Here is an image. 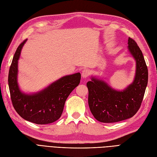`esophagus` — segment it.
Masks as SVG:
<instances>
[{"label":"esophagus","mask_w":157,"mask_h":157,"mask_svg":"<svg viewBox=\"0 0 157 157\" xmlns=\"http://www.w3.org/2000/svg\"><path fill=\"white\" fill-rule=\"evenodd\" d=\"M90 75V71L88 69H84L82 72V77L84 78H87Z\"/></svg>","instance_id":"34e87169"}]
</instances>
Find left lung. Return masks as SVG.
<instances>
[{
	"label": "left lung",
	"instance_id": "left-lung-1",
	"mask_svg": "<svg viewBox=\"0 0 157 157\" xmlns=\"http://www.w3.org/2000/svg\"><path fill=\"white\" fill-rule=\"evenodd\" d=\"M128 52L136 61V71L131 84L120 91L96 77H91V81L86 84L90 111L100 122L115 123L131 118L142 102L148 82L147 67L135 41L128 37Z\"/></svg>",
	"mask_w": 157,
	"mask_h": 157
}]
</instances>
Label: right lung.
<instances>
[{
  "instance_id": "add662e5",
  "label": "right lung",
  "mask_w": 157,
  "mask_h": 157,
  "mask_svg": "<svg viewBox=\"0 0 157 157\" xmlns=\"http://www.w3.org/2000/svg\"><path fill=\"white\" fill-rule=\"evenodd\" d=\"M26 40L17 47L10 68L8 86L11 99L15 110L24 120L39 125L51 123L60 117L65 102L79 84L81 75L80 73L66 75L37 92H23L17 82L18 61Z\"/></svg>"
}]
</instances>
